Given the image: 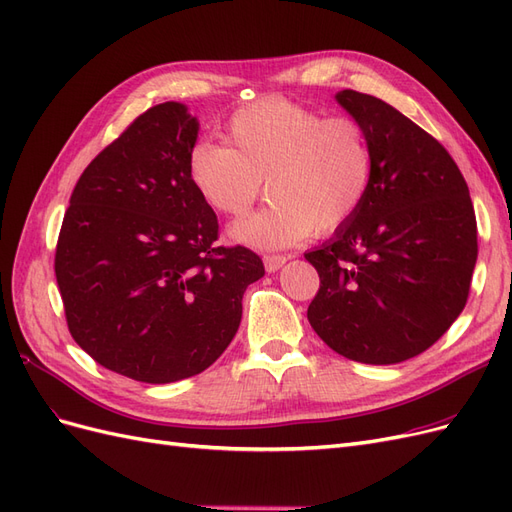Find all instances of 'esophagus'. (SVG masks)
<instances>
[{"mask_svg":"<svg viewBox=\"0 0 512 512\" xmlns=\"http://www.w3.org/2000/svg\"><path fill=\"white\" fill-rule=\"evenodd\" d=\"M286 256H280V254H271V256H265V269L269 271V273H275V271H280L284 265H286Z\"/></svg>","mask_w":512,"mask_h":512,"instance_id":"1","label":"esophagus"}]
</instances>
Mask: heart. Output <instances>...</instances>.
Returning a JSON list of instances; mask_svg holds the SVG:
<instances>
[{
	"label": "heart",
	"mask_w": 512,
	"mask_h": 512,
	"mask_svg": "<svg viewBox=\"0 0 512 512\" xmlns=\"http://www.w3.org/2000/svg\"><path fill=\"white\" fill-rule=\"evenodd\" d=\"M226 136L228 145H192L188 177L203 203L228 218L250 211L265 181L267 207L230 230L260 250H282L314 230L327 235L342 228L374 181V149L352 117L267 98L239 108Z\"/></svg>",
	"instance_id": "obj_1"
}]
</instances>
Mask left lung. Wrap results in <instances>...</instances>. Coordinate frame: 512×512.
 Listing matches in <instances>:
<instances>
[{
  "mask_svg": "<svg viewBox=\"0 0 512 512\" xmlns=\"http://www.w3.org/2000/svg\"><path fill=\"white\" fill-rule=\"evenodd\" d=\"M335 100L369 136L374 181L354 218L305 254L320 275L307 320L346 359L393 365L436 344L466 307L476 215L436 138L374 96Z\"/></svg>",
  "mask_w": 512,
  "mask_h": 512,
  "instance_id": "obj_1",
  "label": "left lung"
}]
</instances>
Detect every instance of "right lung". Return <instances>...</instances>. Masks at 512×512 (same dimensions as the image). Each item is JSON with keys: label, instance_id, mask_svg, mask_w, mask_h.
Returning a JSON list of instances; mask_svg holds the SVG:
<instances>
[{"label": "right lung", "instance_id": "obj_1", "mask_svg": "<svg viewBox=\"0 0 512 512\" xmlns=\"http://www.w3.org/2000/svg\"><path fill=\"white\" fill-rule=\"evenodd\" d=\"M198 119L164 102L83 170L61 224L55 275L68 329L91 359L168 384L205 371L235 337L243 292L265 275L218 245V218L188 177Z\"/></svg>", "mask_w": 512, "mask_h": 512}]
</instances>
